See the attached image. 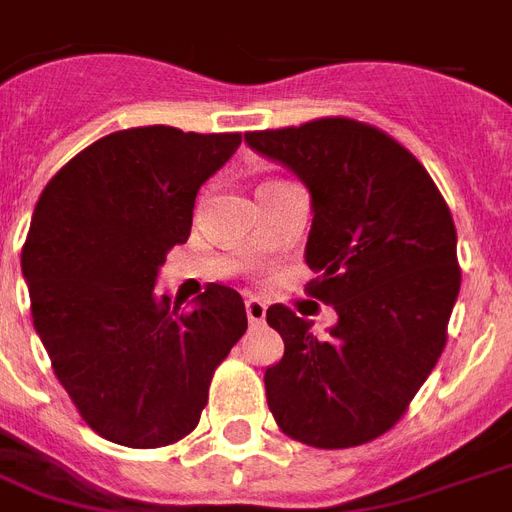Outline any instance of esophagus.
<instances>
[{"instance_id":"obj_1","label":"esophagus","mask_w":512,"mask_h":512,"mask_svg":"<svg viewBox=\"0 0 512 512\" xmlns=\"http://www.w3.org/2000/svg\"><path fill=\"white\" fill-rule=\"evenodd\" d=\"M244 308H247V319H249V324H252V327L263 324V321H265V303H263V300H257V297H249Z\"/></svg>"}]
</instances>
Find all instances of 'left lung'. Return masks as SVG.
Returning a JSON list of instances; mask_svg holds the SVG:
<instances>
[{"mask_svg":"<svg viewBox=\"0 0 512 512\" xmlns=\"http://www.w3.org/2000/svg\"><path fill=\"white\" fill-rule=\"evenodd\" d=\"M244 140L311 191L308 292L337 311L316 337L292 308H268L284 340L265 369L268 409L316 449L374 441L404 417L446 345L462 279L452 212L428 170L372 124L327 116Z\"/></svg>","mask_w":512,"mask_h":512,"instance_id":"obj_1","label":"left lung"}]
</instances>
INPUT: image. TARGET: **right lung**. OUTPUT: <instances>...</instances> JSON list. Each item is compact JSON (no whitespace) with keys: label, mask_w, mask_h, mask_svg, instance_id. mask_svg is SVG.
<instances>
[{"label":"right lung","mask_w":512,"mask_h":512,"mask_svg":"<svg viewBox=\"0 0 512 512\" xmlns=\"http://www.w3.org/2000/svg\"><path fill=\"white\" fill-rule=\"evenodd\" d=\"M239 132L135 127L95 140L44 185L20 268L34 329L82 420L98 436L156 449L199 425L209 382L247 311L209 284L191 311L156 276L191 236L193 201Z\"/></svg>","instance_id":"1"}]
</instances>
